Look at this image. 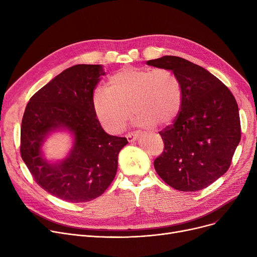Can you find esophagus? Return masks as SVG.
<instances>
[{
  "label": "esophagus",
  "instance_id": "1",
  "mask_svg": "<svg viewBox=\"0 0 257 257\" xmlns=\"http://www.w3.org/2000/svg\"><path fill=\"white\" fill-rule=\"evenodd\" d=\"M139 136H140V133L137 131V132H131V133H128L127 136H126V138H127L128 142L130 143V142L136 141V140L139 138Z\"/></svg>",
  "mask_w": 257,
  "mask_h": 257
}]
</instances>
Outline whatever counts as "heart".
I'll return each instance as SVG.
<instances>
[{"label":"heart","mask_w":257,"mask_h":257,"mask_svg":"<svg viewBox=\"0 0 257 257\" xmlns=\"http://www.w3.org/2000/svg\"><path fill=\"white\" fill-rule=\"evenodd\" d=\"M182 97L180 81L172 71L125 67L108 79L106 90L93 91L91 105L102 127L117 134L125 129L131 111L141 127L172 123L180 112Z\"/></svg>","instance_id":"obj_1"}]
</instances>
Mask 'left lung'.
I'll use <instances>...</instances> for the list:
<instances>
[{
	"label": "left lung",
	"mask_w": 257,
	"mask_h": 257,
	"mask_svg": "<svg viewBox=\"0 0 257 257\" xmlns=\"http://www.w3.org/2000/svg\"><path fill=\"white\" fill-rule=\"evenodd\" d=\"M147 64L172 71L183 94L179 114L159 132L165 149L154 160L155 171L175 190H203L228 171L240 141L235 98L221 80L181 57L163 56Z\"/></svg>",
	"instance_id": "obj_1"
}]
</instances>
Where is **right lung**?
Returning a JSON list of instances; mask_svg holds the SVG:
<instances>
[{
    "instance_id": "right-lung-1",
    "label": "right lung",
    "mask_w": 257,
    "mask_h": 257,
    "mask_svg": "<svg viewBox=\"0 0 257 257\" xmlns=\"http://www.w3.org/2000/svg\"><path fill=\"white\" fill-rule=\"evenodd\" d=\"M105 72L100 64L64 70L31 97L21 128V156L36 183L66 202L83 203L101 196L112 182L126 138L107 134L94 115L91 96ZM66 128L75 138L70 155L58 164L42 158L52 131Z\"/></svg>"
}]
</instances>
